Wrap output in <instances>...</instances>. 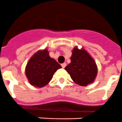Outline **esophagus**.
<instances>
[{
	"mask_svg": "<svg viewBox=\"0 0 122 122\" xmlns=\"http://www.w3.org/2000/svg\"><path fill=\"white\" fill-rule=\"evenodd\" d=\"M66 63H63V64H61V66H62V67H63V68H64V67H66Z\"/></svg>",
	"mask_w": 122,
	"mask_h": 122,
	"instance_id": "1",
	"label": "esophagus"
}]
</instances>
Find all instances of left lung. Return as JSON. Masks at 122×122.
Masks as SVG:
<instances>
[{"instance_id":"1","label":"left lung","mask_w":122,"mask_h":122,"mask_svg":"<svg viewBox=\"0 0 122 122\" xmlns=\"http://www.w3.org/2000/svg\"><path fill=\"white\" fill-rule=\"evenodd\" d=\"M71 63L65 69L73 81L82 86L92 83L97 74V67L95 61L84 50L75 47L72 50Z\"/></svg>"}]
</instances>
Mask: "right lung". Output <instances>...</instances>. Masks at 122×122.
<instances>
[{"label": "right lung", "instance_id": "obj_1", "mask_svg": "<svg viewBox=\"0 0 122 122\" xmlns=\"http://www.w3.org/2000/svg\"><path fill=\"white\" fill-rule=\"evenodd\" d=\"M60 68L61 65L50 58L45 49L37 51L30 59L25 68V74L30 84L42 87L48 84L54 73Z\"/></svg>", "mask_w": 122, "mask_h": 122}]
</instances>
